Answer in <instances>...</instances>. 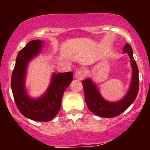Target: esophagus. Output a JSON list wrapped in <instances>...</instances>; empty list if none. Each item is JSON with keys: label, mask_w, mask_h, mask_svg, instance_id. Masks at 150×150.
I'll list each match as a JSON object with an SVG mask.
<instances>
[{"label": "esophagus", "mask_w": 150, "mask_h": 150, "mask_svg": "<svg viewBox=\"0 0 150 150\" xmlns=\"http://www.w3.org/2000/svg\"><path fill=\"white\" fill-rule=\"evenodd\" d=\"M86 70H84V69H78V70L75 72V78L78 80H83L85 77H86Z\"/></svg>", "instance_id": "34e87169"}]
</instances>
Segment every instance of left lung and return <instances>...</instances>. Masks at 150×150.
<instances>
[{"label": "left lung", "mask_w": 150, "mask_h": 150, "mask_svg": "<svg viewBox=\"0 0 150 150\" xmlns=\"http://www.w3.org/2000/svg\"><path fill=\"white\" fill-rule=\"evenodd\" d=\"M123 50L124 52L128 53L131 59V66L133 68V78L129 91L121 101L117 103H110L107 102L101 96L98 89L90 79L88 78L82 81L85 100L88 108L93 114L99 117L110 118L119 115L135 101L138 94L139 87V69L133 57L132 48L128 43H126Z\"/></svg>", "instance_id": "left-lung-1"}]
</instances>
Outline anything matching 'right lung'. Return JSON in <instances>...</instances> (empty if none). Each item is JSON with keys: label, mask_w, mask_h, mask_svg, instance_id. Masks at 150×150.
Listing matches in <instances>:
<instances>
[{"label": "right lung", "mask_w": 150, "mask_h": 150, "mask_svg": "<svg viewBox=\"0 0 150 150\" xmlns=\"http://www.w3.org/2000/svg\"><path fill=\"white\" fill-rule=\"evenodd\" d=\"M42 41H30L18 54L12 72L11 85L13 99L18 110L28 118L36 121L47 122L52 120L61 108L64 91L72 81L73 72L54 74L46 94L38 99H32L25 89V75L28 62L40 51Z\"/></svg>", "instance_id": "1"}]
</instances>
